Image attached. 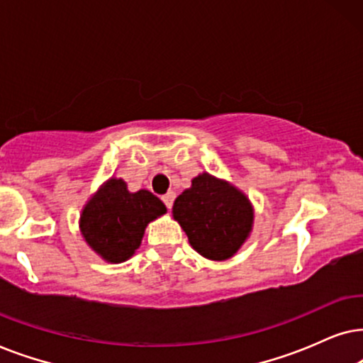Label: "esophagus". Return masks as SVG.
Instances as JSON below:
<instances>
[{"instance_id": "esophagus-1", "label": "esophagus", "mask_w": 363, "mask_h": 363, "mask_svg": "<svg viewBox=\"0 0 363 363\" xmlns=\"http://www.w3.org/2000/svg\"><path fill=\"white\" fill-rule=\"evenodd\" d=\"M174 197H176V194H174V192H172V191H169V192H167V194H164V196H162V201H164V204H166V207H167V209H171V207H172Z\"/></svg>"}]
</instances>
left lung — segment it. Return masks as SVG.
I'll return each mask as SVG.
<instances>
[{"label": "left lung", "mask_w": 363, "mask_h": 363, "mask_svg": "<svg viewBox=\"0 0 363 363\" xmlns=\"http://www.w3.org/2000/svg\"><path fill=\"white\" fill-rule=\"evenodd\" d=\"M172 216L192 249L211 260L230 259L249 238L254 209L244 192L202 172L174 201Z\"/></svg>", "instance_id": "left-lung-1"}]
</instances>
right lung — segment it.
Segmentation results:
<instances>
[{
  "label": "right lung",
  "mask_w": 363,
  "mask_h": 363,
  "mask_svg": "<svg viewBox=\"0 0 363 363\" xmlns=\"http://www.w3.org/2000/svg\"><path fill=\"white\" fill-rule=\"evenodd\" d=\"M166 214L152 192H129L123 179H109L84 206L81 234L91 249L111 264L133 257L149 222Z\"/></svg>",
  "instance_id": "1"
}]
</instances>
